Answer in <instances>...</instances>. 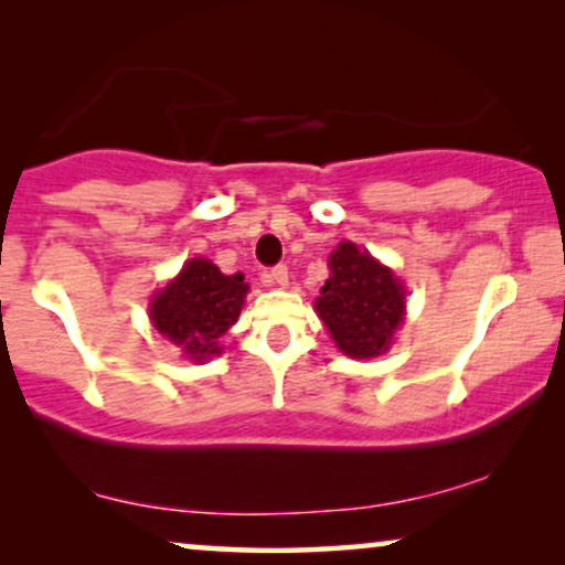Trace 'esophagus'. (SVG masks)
<instances>
[{"mask_svg":"<svg viewBox=\"0 0 565 565\" xmlns=\"http://www.w3.org/2000/svg\"><path fill=\"white\" fill-rule=\"evenodd\" d=\"M288 280H290V275H288V267H285V265H277V267L269 269V275H267L269 285H280V288H285Z\"/></svg>","mask_w":565,"mask_h":565,"instance_id":"esophagus-1","label":"esophagus"}]
</instances>
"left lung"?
<instances>
[{"instance_id": "left-lung-1", "label": "left lung", "mask_w": 565, "mask_h": 565, "mask_svg": "<svg viewBox=\"0 0 565 565\" xmlns=\"http://www.w3.org/2000/svg\"><path fill=\"white\" fill-rule=\"evenodd\" d=\"M316 313L347 358H377L388 352L404 323V282L367 249L342 242L329 257V280L316 298Z\"/></svg>"}]
</instances>
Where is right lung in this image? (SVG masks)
Segmentation results:
<instances>
[{
	"label": "right lung",
	"instance_id": "obj_1",
	"mask_svg": "<svg viewBox=\"0 0 565 565\" xmlns=\"http://www.w3.org/2000/svg\"><path fill=\"white\" fill-rule=\"evenodd\" d=\"M246 292L249 285L242 273L223 275L211 259L195 257L151 298L149 316L159 334L180 347L184 358L205 362L223 352L218 342L236 323Z\"/></svg>",
	"mask_w": 565,
	"mask_h": 565
}]
</instances>
